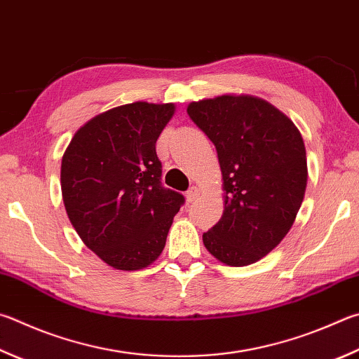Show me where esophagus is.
<instances>
[{"instance_id":"obj_1","label":"esophagus","mask_w":359,"mask_h":359,"mask_svg":"<svg viewBox=\"0 0 359 359\" xmlns=\"http://www.w3.org/2000/svg\"><path fill=\"white\" fill-rule=\"evenodd\" d=\"M185 198H187V201H188V202L196 201V199L199 198V190H198L196 187H191L190 190H188V191L185 193Z\"/></svg>"}]
</instances>
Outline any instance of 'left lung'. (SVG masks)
Returning a JSON list of instances; mask_svg holds the SVG:
<instances>
[{
  "label": "left lung",
  "instance_id": "8db88e82",
  "mask_svg": "<svg viewBox=\"0 0 359 359\" xmlns=\"http://www.w3.org/2000/svg\"><path fill=\"white\" fill-rule=\"evenodd\" d=\"M187 113L217 147L223 174V217L202 242L226 265L257 262L287 236L302 207L308 184L302 133L252 95L191 102Z\"/></svg>",
  "mask_w": 359,
  "mask_h": 359
}]
</instances>
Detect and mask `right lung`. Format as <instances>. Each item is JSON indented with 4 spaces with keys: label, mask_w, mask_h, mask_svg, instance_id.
<instances>
[{
    "label": "right lung",
    "mask_w": 359,
    "mask_h": 359,
    "mask_svg": "<svg viewBox=\"0 0 359 359\" xmlns=\"http://www.w3.org/2000/svg\"><path fill=\"white\" fill-rule=\"evenodd\" d=\"M172 103L135 102L93 117L74 135L61 163L62 201L83 243L116 270L158 259L185 198L161 185L155 152Z\"/></svg>",
    "instance_id": "obj_1"
}]
</instances>
